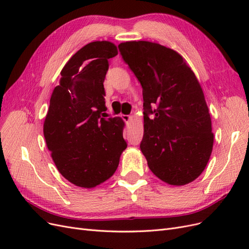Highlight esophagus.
I'll return each mask as SVG.
<instances>
[{
    "instance_id": "1",
    "label": "esophagus",
    "mask_w": 249,
    "mask_h": 249,
    "mask_svg": "<svg viewBox=\"0 0 249 249\" xmlns=\"http://www.w3.org/2000/svg\"><path fill=\"white\" fill-rule=\"evenodd\" d=\"M122 118L124 120V122L127 123L131 119V116L130 115H122Z\"/></svg>"
}]
</instances>
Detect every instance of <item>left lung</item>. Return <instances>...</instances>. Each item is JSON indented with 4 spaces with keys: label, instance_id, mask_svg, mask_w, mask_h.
Masks as SVG:
<instances>
[{
    "label": "left lung",
    "instance_id": "obj_1",
    "mask_svg": "<svg viewBox=\"0 0 249 249\" xmlns=\"http://www.w3.org/2000/svg\"><path fill=\"white\" fill-rule=\"evenodd\" d=\"M118 49L142 86L140 148L149 169L173 186L193 182L206 168L214 142L205 95L194 72L178 53L159 43L126 41Z\"/></svg>",
    "mask_w": 249,
    "mask_h": 249
}]
</instances>
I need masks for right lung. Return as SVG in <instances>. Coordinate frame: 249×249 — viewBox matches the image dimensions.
Segmentation results:
<instances>
[{
  "label": "right lung",
  "instance_id": "1",
  "mask_svg": "<svg viewBox=\"0 0 249 249\" xmlns=\"http://www.w3.org/2000/svg\"><path fill=\"white\" fill-rule=\"evenodd\" d=\"M117 54L110 41L79 50L61 71L44 119L43 135L57 169L82 188H93L114 175L127 145L123 119L105 116L108 59Z\"/></svg>",
  "mask_w": 249,
  "mask_h": 249
}]
</instances>
